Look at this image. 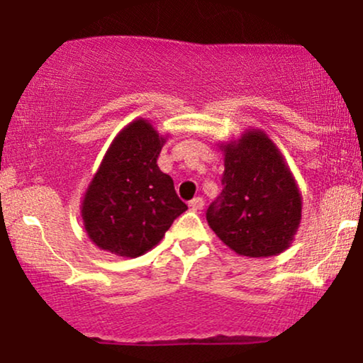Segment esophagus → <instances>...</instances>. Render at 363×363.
<instances>
[{"label": "esophagus", "instance_id": "34e87169", "mask_svg": "<svg viewBox=\"0 0 363 363\" xmlns=\"http://www.w3.org/2000/svg\"><path fill=\"white\" fill-rule=\"evenodd\" d=\"M189 208L192 211H201V209L204 208V201L201 199V197H194V199H192L191 203H189Z\"/></svg>", "mask_w": 363, "mask_h": 363}]
</instances>
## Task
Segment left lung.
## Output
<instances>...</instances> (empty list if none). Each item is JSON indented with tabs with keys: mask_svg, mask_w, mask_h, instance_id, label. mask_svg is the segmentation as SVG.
<instances>
[{
	"mask_svg": "<svg viewBox=\"0 0 363 363\" xmlns=\"http://www.w3.org/2000/svg\"><path fill=\"white\" fill-rule=\"evenodd\" d=\"M218 149L224 189L206 213L209 228L240 256L286 251L300 228L303 197L281 150L261 128H247Z\"/></svg>",
	"mask_w": 363,
	"mask_h": 363,
	"instance_id": "obj_1",
	"label": "left lung"
}]
</instances>
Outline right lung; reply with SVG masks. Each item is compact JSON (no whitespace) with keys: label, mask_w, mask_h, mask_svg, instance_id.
Instances as JSON below:
<instances>
[{"label":"right lung","mask_w":363,"mask_h":363,"mask_svg":"<svg viewBox=\"0 0 363 363\" xmlns=\"http://www.w3.org/2000/svg\"><path fill=\"white\" fill-rule=\"evenodd\" d=\"M167 139L144 117L113 137L80 203L86 236L100 250L122 258L145 255L187 209L157 166Z\"/></svg>","instance_id":"1"}]
</instances>
